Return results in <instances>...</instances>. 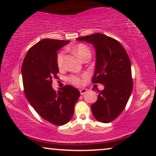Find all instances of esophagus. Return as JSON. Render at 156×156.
<instances>
[{
	"instance_id": "34e87169",
	"label": "esophagus",
	"mask_w": 156,
	"mask_h": 156,
	"mask_svg": "<svg viewBox=\"0 0 156 156\" xmlns=\"http://www.w3.org/2000/svg\"><path fill=\"white\" fill-rule=\"evenodd\" d=\"M80 91L81 95H83V94H85V93L87 92V89H80Z\"/></svg>"
}]
</instances>
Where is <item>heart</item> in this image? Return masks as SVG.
<instances>
[{
    "mask_svg": "<svg viewBox=\"0 0 156 156\" xmlns=\"http://www.w3.org/2000/svg\"><path fill=\"white\" fill-rule=\"evenodd\" d=\"M73 52H74L76 56L80 59L83 60L85 57H90L91 56V51L87 45L84 44H79L77 45L74 47L73 48ZM64 56H65V52L64 51H61L58 53L57 56V63L59 68H62L63 66V60ZM68 80L70 83L73 84L76 86H80L82 84L83 80L82 77L76 75H71L69 76Z\"/></svg>",
    "mask_w": 156,
    "mask_h": 156,
    "instance_id": "heart-1",
    "label": "heart"
}]
</instances>
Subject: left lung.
Instances as JSON below:
<instances>
[{
	"instance_id": "1",
	"label": "left lung",
	"mask_w": 156,
	"mask_h": 156,
	"mask_svg": "<svg viewBox=\"0 0 156 156\" xmlns=\"http://www.w3.org/2000/svg\"><path fill=\"white\" fill-rule=\"evenodd\" d=\"M78 40L92 44L96 49L93 83L103 84L97 101L91 106L97 121L109 123L124 109L133 90L131 61L121 44L114 38L95 33Z\"/></svg>"
}]
</instances>
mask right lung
Instances as JSON below:
<instances>
[{"label": "right lung", "instance_id": "add662e5", "mask_svg": "<svg viewBox=\"0 0 156 156\" xmlns=\"http://www.w3.org/2000/svg\"><path fill=\"white\" fill-rule=\"evenodd\" d=\"M69 40L44 39L27 51L21 72L25 95L37 114L52 124L62 126L73 116L80 92L70 85L56 91L52 79L59 72L57 51Z\"/></svg>", "mask_w": 156, "mask_h": 156}]
</instances>
